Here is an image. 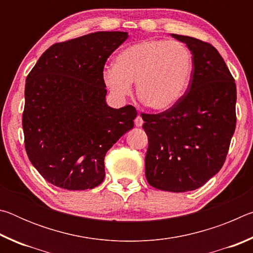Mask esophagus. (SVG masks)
<instances>
[{"label":"esophagus","instance_id":"1","mask_svg":"<svg viewBox=\"0 0 253 253\" xmlns=\"http://www.w3.org/2000/svg\"><path fill=\"white\" fill-rule=\"evenodd\" d=\"M134 123H135V126H136V127H142L143 124H144V121H143L142 116H140V115H138V116H137V117L135 118Z\"/></svg>","mask_w":253,"mask_h":253}]
</instances>
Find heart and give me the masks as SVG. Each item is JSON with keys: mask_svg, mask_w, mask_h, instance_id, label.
I'll return each instance as SVG.
<instances>
[{"mask_svg": "<svg viewBox=\"0 0 253 253\" xmlns=\"http://www.w3.org/2000/svg\"><path fill=\"white\" fill-rule=\"evenodd\" d=\"M194 71L191 50L178 41L148 39L119 52L115 67L102 71V80L118 99L131 93L136 81L138 99L149 109L172 108L185 95Z\"/></svg>", "mask_w": 253, "mask_h": 253, "instance_id": "heart-1", "label": "heart"}]
</instances>
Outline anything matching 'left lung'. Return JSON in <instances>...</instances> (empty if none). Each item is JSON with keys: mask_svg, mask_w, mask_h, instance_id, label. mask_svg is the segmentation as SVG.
<instances>
[{"mask_svg": "<svg viewBox=\"0 0 253 253\" xmlns=\"http://www.w3.org/2000/svg\"><path fill=\"white\" fill-rule=\"evenodd\" d=\"M172 37L191 50L194 71L176 105L160 114H142L148 136L145 175L153 187L181 193L204 185L223 166L237 124V85L212 44Z\"/></svg>", "mask_w": 253, "mask_h": 253, "instance_id": "1", "label": "left lung"}]
</instances>
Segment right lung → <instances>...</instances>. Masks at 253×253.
Masks as SVG:
<instances>
[{"instance_id":"right-lung-1","label":"right lung","mask_w":253,"mask_h":253,"mask_svg":"<svg viewBox=\"0 0 253 253\" xmlns=\"http://www.w3.org/2000/svg\"><path fill=\"white\" fill-rule=\"evenodd\" d=\"M127 32H95L45 50L25 80L28 157L45 181L69 191L99 185L105 156L134 127L137 111L106 104L102 71Z\"/></svg>"}]
</instances>
